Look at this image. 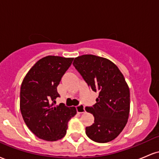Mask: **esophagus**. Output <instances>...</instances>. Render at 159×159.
I'll list each match as a JSON object with an SVG mask.
<instances>
[{
	"label": "esophagus",
	"instance_id": "esophagus-1",
	"mask_svg": "<svg viewBox=\"0 0 159 159\" xmlns=\"http://www.w3.org/2000/svg\"><path fill=\"white\" fill-rule=\"evenodd\" d=\"M76 110H77V112L78 114H82V113L85 112L84 106L83 105H78L77 107H76Z\"/></svg>",
	"mask_w": 159,
	"mask_h": 159
}]
</instances>
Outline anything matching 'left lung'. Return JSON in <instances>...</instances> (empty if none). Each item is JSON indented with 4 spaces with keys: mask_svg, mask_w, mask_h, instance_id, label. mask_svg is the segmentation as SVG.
Returning a JSON list of instances; mask_svg holds the SVG:
<instances>
[{
    "mask_svg": "<svg viewBox=\"0 0 159 159\" xmlns=\"http://www.w3.org/2000/svg\"><path fill=\"white\" fill-rule=\"evenodd\" d=\"M73 66L94 92L96 103L85 110L93 114L94 123L86 134L97 143L115 139L126 125L130 111V93L123 75L106 58L84 54L75 58Z\"/></svg>",
    "mask_w": 159,
    "mask_h": 159,
    "instance_id": "8db88e82",
    "label": "left lung"
}]
</instances>
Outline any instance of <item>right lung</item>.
I'll list each match as a JSON object with an SVG mask.
<instances>
[{"instance_id":"add662e5","label":"right lung","mask_w":159,"mask_h":159,"mask_svg":"<svg viewBox=\"0 0 159 159\" xmlns=\"http://www.w3.org/2000/svg\"><path fill=\"white\" fill-rule=\"evenodd\" d=\"M73 58L47 56L28 71L20 91V110L27 126L36 137L55 141L66 134L68 122L76 114L75 107L61 103L57 87L72 64Z\"/></svg>"}]
</instances>
